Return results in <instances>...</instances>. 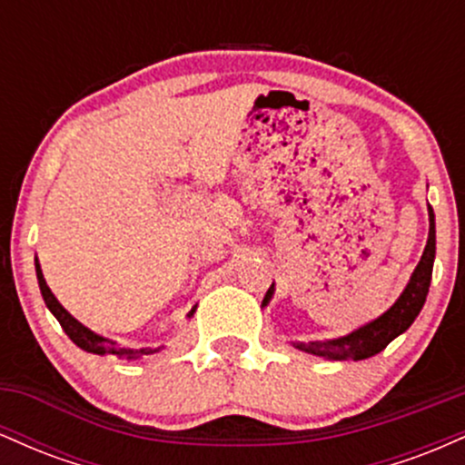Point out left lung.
I'll return each mask as SVG.
<instances>
[{
  "label": "left lung",
  "mask_w": 465,
  "mask_h": 465,
  "mask_svg": "<svg viewBox=\"0 0 465 465\" xmlns=\"http://www.w3.org/2000/svg\"><path fill=\"white\" fill-rule=\"evenodd\" d=\"M429 240H426L424 253L421 260L415 266L413 275H411L407 288L402 291V295L398 297V302L385 314H381L378 319H373L362 328L354 330L348 336H339L332 341H317V343H295L297 350L308 351V354L323 356V359L332 361H343V359H354L362 361L376 356L378 351H382L396 339L398 334H402L404 330H409V325L415 322L421 306H424L426 295H429L430 286V275H433V260H435V214L433 207L429 205ZM273 295V286L266 291L264 302L271 300Z\"/></svg>",
  "instance_id": "1"
}]
</instances>
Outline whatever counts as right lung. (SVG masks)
Returning <instances> with one entry per match:
<instances>
[{
	"mask_svg": "<svg viewBox=\"0 0 465 465\" xmlns=\"http://www.w3.org/2000/svg\"><path fill=\"white\" fill-rule=\"evenodd\" d=\"M36 280H39V288H41V295H44L45 300V306L50 308L52 314L58 319V323H61V328L65 330V334L69 339L74 341V343L78 345L80 350L89 351V354H115V356H126V359H137V356H146V354H153V351L157 350H151V348H142V350H129V348H115V343H109V341L103 339V336L94 334L92 330L84 328L83 323L76 322V319L69 314L65 308L58 303V300L54 295H52L50 286L45 284V277L41 273V266L36 262ZM192 312H194V308H192ZM190 312V314H192Z\"/></svg>",
	"mask_w": 465,
	"mask_h": 465,
	"instance_id": "right-lung-1",
	"label": "right lung"
}]
</instances>
